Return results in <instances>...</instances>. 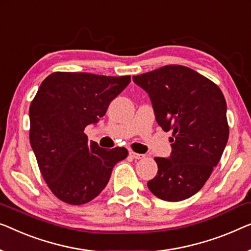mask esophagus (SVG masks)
Instances as JSON below:
<instances>
[{"instance_id":"34e87169","label":"esophagus","mask_w":251,"mask_h":251,"mask_svg":"<svg viewBox=\"0 0 251 251\" xmlns=\"http://www.w3.org/2000/svg\"><path fill=\"white\" fill-rule=\"evenodd\" d=\"M129 154H130V156H131V157L134 158V159H141V158L145 157L144 154H138V152H134V151H130Z\"/></svg>"}]
</instances>
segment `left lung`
<instances>
[{
  "instance_id": "left-lung-1",
  "label": "left lung",
  "mask_w": 251,
  "mask_h": 251,
  "mask_svg": "<svg viewBox=\"0 0 251 251\" xmlns=\"http://www.w3.org/2000/svg\"><path fill=\"white\" fill-rule=\"evenodd\" d=\"M132 80L150 95L161 128L172 131V152L169 158H154L158 171L147 186L162 201H184L202 188L226 146L223 93L208 78L176 64L133 75Z\"/></svg>"
}]
</instances>
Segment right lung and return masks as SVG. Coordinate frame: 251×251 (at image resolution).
I'll list each match as a JSON object with an SVG mask.
<instances>
[{
  "label": "right lung",
  "mask_w": 251,
  "mask_h": 251,
  "mask_svg": "<svg viewBox=\"0 0 251 251\" xmlns=\"http://www.w3.org/2000/svg\"><path fill=\"white\" fill-rule=\"evenodd\" d=\"M131 77L54 72L41 83L29 107V139L42 176L60 201L86 204L99 196L125 147L105 150L83 130L104 117Z\"/></svg>",
  "instance_id": "1"
}]
</instances>
